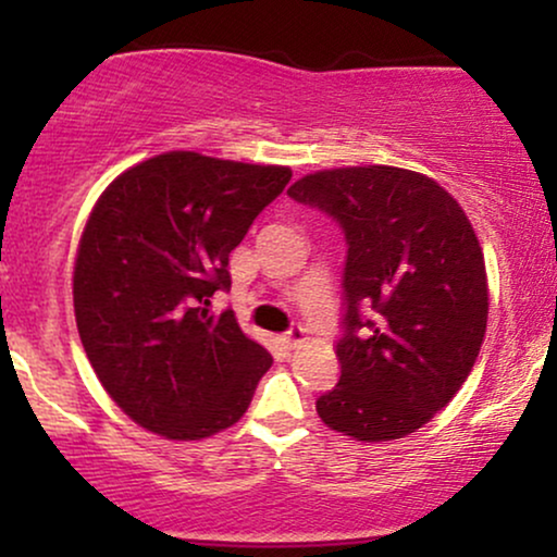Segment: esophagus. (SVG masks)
Segmentation results:
<instances>
[{"label":"esophagus","mask_w":557,"mask_h":557,"mask_svg":"<svg viewBox=\"0 0 557 557\" xmlns=\"http://www.w3.org/2000/svg\"><path fill=\"white\" fill-rule=\"evenodd\" d=\"M304 337H306V330L300 327V324H293V327L283 335V343L287 345V348H296L298 343H304Z\"/></svg>","instance_id":"34e87169"}]
</instances>
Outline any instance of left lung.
Instances as JSON below:
<instances>
[{
	"mask_svg": "<svg viewBox=\"0 0 557 557\" xmlns=\"http://www.w3.org/2000/svg\"><path fill=\"white\" fill-rule=\"evenodd\" d=\"M287 196L332 216L348 246L341 380L319 419L363 443L417 432L461 389L487 330L469 216L432 177L385 164L314 172Z\"/></svg>",
	"mask_w": 557,
	"mask_h": 557,
	"instance_id": "left-lung-1",
	"label": "left lung"
}]
</instances>
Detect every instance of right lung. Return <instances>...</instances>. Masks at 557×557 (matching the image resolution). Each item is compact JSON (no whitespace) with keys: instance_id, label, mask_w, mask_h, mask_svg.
Here are the masks:
<instances>
[{"instance_id":"right-lung-1","label":"right lung","mask_w":557,"mask_h":557,"mask_svg":"<svg viewBox=\"0 0 557 557\" xmlns=\"http://www.w3.org/2000/svg\"><path fill=\"white\" fill-rule=\"evenodd\" d=\"M290 170L168 151L99 196L78 246L73 304L81 343L110 398L144 430L201 440L251 406L272 356L230 309V251Z\"/></svg>"}]
</instances>
